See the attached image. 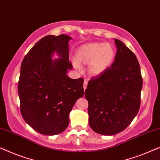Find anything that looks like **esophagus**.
<instances>
[{
	"label": "esophagus",
	"instance_id": "esophagus-1",
	"mask_svg": "<svg viewBox=\"0 0 160 160\" xmlns=\"http://www.w3.org/2000/svg\"><path fill=\"white\" fill-rule=\"evenodd\" d=\"M87 85H88V81L85 80L84 83H83V88H84V90H85L87 88Z\"/></svg>",
	"mask_w": 160,
	"mask_h": 160
}]
</instances>
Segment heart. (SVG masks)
I'll return each instance as SVG.
<instances>
[{"label":"heart","instance_id":"1","mask_svg":"<svg viewBox=\"0 0 160 160\" xmlns=\"http://www.w3.org/2000/svg\"><path fill=\"white\" fill-rule=\"evenodd\" d=\"M116 53L111 44L93 42L80 46L75 52L78 63L88 65V72L92 77H98L106 72L113 64ZM78 63L75 62L76 68Z\"/></svg>","mask_w":160,"mask_h":160}]
</instances>
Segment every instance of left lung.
<instances>
[{
    "label": "left lung",
    "mask_w": 160,
    "mask_h": 160,
    "mask_svg": "<svg viewBox=\"0 0 160 160\" xmlns=\"http://www.w3.org/2000/svg\"><path fill=\"white\" fill-rule=\"evenodd\" d=\"M117 47L110 68L88 82L85 96L88 101L89 125L99 134L122 132L139 110L142 78L137 57L124 43L114 39Z\"/></svg>",
    "instance_id": "1"
}]
</instances>
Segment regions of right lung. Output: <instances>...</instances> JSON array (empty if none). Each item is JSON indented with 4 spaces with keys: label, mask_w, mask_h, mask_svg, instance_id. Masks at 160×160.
I'll return each mask as SVG.
<instances>
[{
    "label": "right lung",
    "mask_w": 160,
    "mask_h": 160,
    "mask_svg": "<svg viewBox=\"0 0 160 160\" xmlns=\"http://www.w3.org/2000/svg\"><path fill=\"white\" fill-rule=\"evenodd\" d=\"M71 39L65 34L46 36L30 49L21 63L18 83L21 113L42 134L63 132L75 102L84 95V80L67 75L72 68L69 60ZM54 53L59 58H51Z\"/></svg>",
    "instance_id": "right-lung-1"
}]
</instances>
